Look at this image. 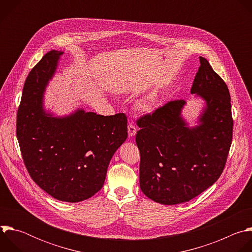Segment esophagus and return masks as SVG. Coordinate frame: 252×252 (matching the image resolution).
<instances>
[{"mask_svg":"<svg viewBox=\"0 0 252 252\" xmlns=\"http://www.w3.org/2000/svg\"><path fill=\"white\" fill-rule=\"evenodd\" d=\"M127 131H128L129 137H132V136H134L136 134V127L132 124H129L127 126Z\"/></svg>","mask_w":252,"mask_h":252,"instance_id":"obj_1","label":"esophagus"}]
</instances>
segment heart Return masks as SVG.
<instances>
[{"mask_svg": "<svg viewBox=\"0 0 252 252\" xmlns=\"http://www.w3.org/2000/svg\"><path fill=\"white\" fill-rule=\"evenodd\" d=\"M158 106V99L156 97L143 98L138 102V110L145 114L153 113Z\"/></svg>", "mask_w": 252, "mask_h": 252, "instance_id": "obj_1", "label": "heart"}]
</instances>
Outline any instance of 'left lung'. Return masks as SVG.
I'll list each match as a JSON object with an SVG mask.
<instances>
[{
	"label": "left lung",
	"mask_w": 252,
	"mask_h": 252,
	"mask_svg": "<svg viewBox=\"0 0 252 252\" xmlns=\"http://www.w3.org/2000/svg\"><path fill=\"white\" fill-rule=\"evenodd\" d=\"M190 93L205 104L197 126L182 115L186 101L173 100L139 118L135 141L140 153L139 187L152 200L173 205L189 201L220 178L232 140L230 94L206 59Z\"/></svg>",
	"instance_id": "1"
}]
</instances>
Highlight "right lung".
<instances>
[{
  "label": "right lung",
  "instance_id": "add662e5",
  "mask_svg": "<svg viewBox=\"0 0 252 252\" xmlns=\"http://www.w3.org/2000/svg\"><path fill=\"white\" fill-rule=\"evenodd\" d=\"M63 52L50 51L25 82L17 115V137L32 181L54 198L79 202L103 186L110 161L127 137L125 114L101 116L78 109L55 117L44 94Z\"/></svg>",
  "mask_w": 252,
  "mask_h": 252
}]
</instances>
